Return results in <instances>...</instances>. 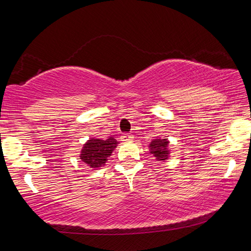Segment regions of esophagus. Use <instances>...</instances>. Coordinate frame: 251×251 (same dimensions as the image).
<instances>
[{"mask_svg": "<svg viewBox=\"0 0 251 251\" xmlns=\"http://www.w3.org/2000/svg\"><path fill=\"white\" fill-rule=\"evenodd\" d=\"M133 138H134V136L133 135H130V134H123L122 135V137H121V139L123 142H129V141H133Z\"/></svg>", "mask_w": 251, "mask_h": 251, "instance_id": "obj_1", "label": "esophagus"}]
</instances>
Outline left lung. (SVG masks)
<instances>
[{
	"instance_id": "left-lung-1",
	"label": "left lung",
	"mask_w": 251,
	"mask_h": 251,
	"mask_svg": "<svg viewBox=\"0 0 251 251\" xmlns=\"http://www.w3.org/2000/svg\"><path fill=\"white\" fill-rule=\"evenodd\" d=\"M148 147H150V152L155 157L156 160L165 161L168 159L169 155H171L168 138L156 137L152 139Z\"/></svg>"
}]
</instances>
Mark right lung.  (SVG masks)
Returning <instances> with one entry per match:
<instances>
[{
  "instance_id": "obj_1",
  "label": "right lung",
  "mask_w": 251,
  "mask_h": 251,
  "mask_svg": "<svg viewBox=\"0 0 251 251\" xmlns=\"http://www.w3.org/2000/svg\"><path fill=\"white\" fill-rule=\"evenodd\" d=\"M117 144L118 142L114 137H108L105 141L100 138H90L83 145L79 158L91 168L99 169L104 166L108 157L117 147Z\"/></svg>"
}]
</instances>
